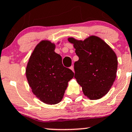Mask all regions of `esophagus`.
Here are the masks:
<instances>
[{"instance_id": "1", "label": "esophagus", "mask_w": 132, "mask_h": 132, "mask_svg": "<svg viewBox=\"0 0 132 132\" xmlns=\"http://www.w3.org/2000/svg\"><path fill=\"white\" fill-rule=\"evenodd\" d=\"M70 69L71 70H72L73 71V72H74V67H73V66H71L70 67Z\"/></svg>"}]
</instances>
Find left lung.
Listing matches in <instances>:
<instances>
[{"instance_id":"8db88e82","label":"left lung","mask_w":132,"mask_h":132,"mask_svg":"<svg viewBox=\"0 0 132 132\" xmlns=\"http://www.w3.org/2000/svg\"><path fill=\"white\" fill-rule=\"evenodd\" d=\"M79 57L74 63L75 78L89 100L101 98L109 92L116 78L117 55L102 39L91 36L84 41L69 38Z\"/></svg>"}]
</instances>
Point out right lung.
<instances>
[{"label": "right lung", "mask_w": 132, "mask_h": 132, "mask_svg": "<svg viewBox=\"0 0 132 132\" xmlns=\"http://www.w3.org/2000/svg\"><path fill=\"white\" fill-rule=\"evenodd\" d=\"M55 45L48 40L37 44L29 57L26 76L32 92L40 101L55 104L62 100L68 82L74 73L63 67L62 57L55 53Z\"/></svg>", "instance_id": "1"}]
</instances>
